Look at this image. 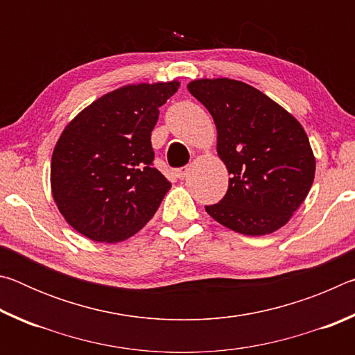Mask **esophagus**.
Wrapping results in <instances>:
<instances>
[{
    "instance_id": "esophagus-1",
    "label": "esophagus",
    "mask_w": 355,
    "mask_h": 355,
    "mask_svg": "<svg viewBox=\"0 0 355 355\" xmlns=\"http://www.w3.org/2000/svg\"><path fill=\"white\" fill-rule=\"evenodd\" d=\"M188 166H183V167H178V169H175V175L180 178V180H183L186 175H188Z\"/></svg>"
}]
</instances>
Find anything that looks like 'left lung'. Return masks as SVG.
<instances>
[{
	"label": "left lung",
	"instance_id": "obj_1",
	"mask_svg": "<svg viewBox=\"0 0 355 355\" xmlns=\"http://www.w3.org/2000/svg\"><path fill=\"white\" fill-rule=\"evenodd\" d=\"M218 130V155L228 189L207 213L243 235L279 230L305 200L315 178V156L296 119L249 84L218 78L188 84Z\"/></svg>",
	"mask_w": 355,
	"mask_h": 355
}]
</instances>
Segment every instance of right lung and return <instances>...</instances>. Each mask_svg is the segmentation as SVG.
<instances>
[{
  "mask_svg": "<svg viewBox=\"0 0 355 355\" xmlns=\"http://www.w3.org/2000/svg\"><path fill=\"white\" fill-rule=\"evenodd\" d=\"M180 83L125 86L65 127L51 156V191L65 220L92 241L117 243L153 218L171 182L153 167L152 131Z\"/></svg>",
  "mask_w": 355,
  "mask_h": 355,
  "instance_id": "add662e5",
  "label": "right lung"
}]
</instances>
